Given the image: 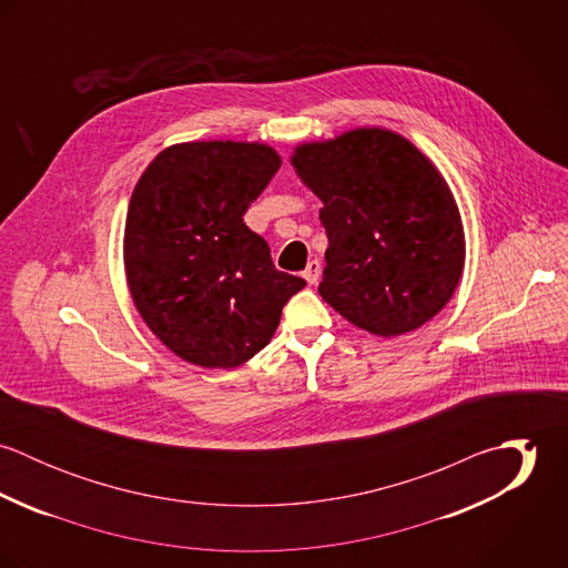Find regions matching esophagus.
<instances>
[{
  "label": "esophagus",
  "mask_w": 568,
  "mask_h": 568,
  "mask_svg": "<svg viewBox=\"0 0 568 568\" xmlns=\"http://www.w3.org/2000/svg\"><path fill=\"white\" fill-rule=\"evenodd\" d=\"M304 280L308 282V284H317V280H320V275H322V264L317 262V260H311L308 264H306V268H304Z\"/></svg>",
  "instance_id": "obj_1"
}]
</instances>
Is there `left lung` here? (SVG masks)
<instances>
[{"instance_id":"1","label":"left lung","mask_w":568,"mask_h":568,"mask_svg":"<svg viewBox=\"0 0 568 568\" xmlns=\"http://www.w3.org/2000/svg\"><path fill=\"white\" fill-rule=\"evenodd\" d=\"M291 163L324 203V302L385 338L430 322L466 260L455 196L430 160L374 126L302 144Z\"/></svg>"}]
</instances>
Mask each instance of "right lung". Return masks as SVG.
<instances>
[{
    "instance_id": "add662e5",
    "label": "right lung",
    "mask_w": 568,
    "mask_h": 568,
    "mask_svg": "<svg viewBox=\"0 0 568 568\" xmlns=\"http://www.w3.org/2000/svg\"><path fill=\"white\" fill-rule=\"evenodd\" d=\"M280 163L257 142L174 144L133 190L124 230L129 291L155 336L187 363L243 365L306 286L275 268L266 241L243 221Z\"/></svg>"
}]
</instances>
